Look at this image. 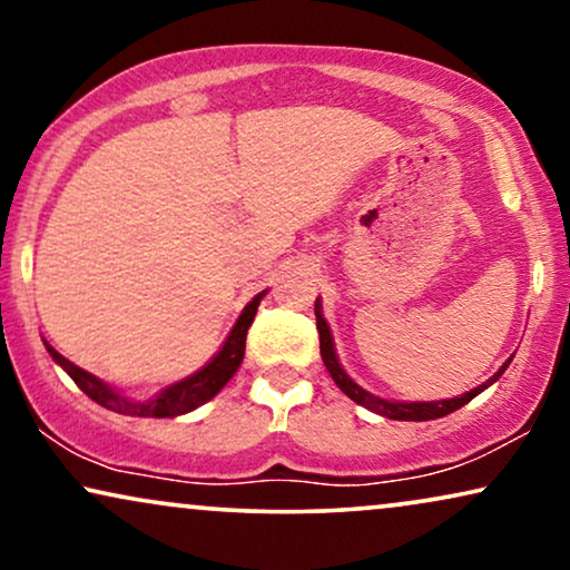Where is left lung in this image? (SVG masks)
<instances>
[{"label": "left lung", "instance_id": "1", "mask_svg": "<svg viewBox=\"0 0 570 570\" xmlns=\"http://www.w3.org/2000/svg\"><path fill=\"white\" fill-rule=\"evenodd\" d=\"M316 330H318V347H322V361L326 365V371H330V376L334 379V384H337L342 392H345L350 400L361 404V407L376 412V415H384L389 420H435V417H443V415H451V412L464 407L466 402H472L474 396H478L482 389H488L493 381H498L503 376V371L509 368L511 357L505 361L501 368H498L495 376H490L485 384H480L478 389H472V392H466L462 396H454V400H439V402H389V400H381V396H373L365 392L355 384L353 379L347 376L345 368H342L340 361H337V353H334V342H332V332H330V324L324 322L322 316V303L316 301Z\"/></svg>", "mask_w": 570, "mask_h": 570}]
</instances>
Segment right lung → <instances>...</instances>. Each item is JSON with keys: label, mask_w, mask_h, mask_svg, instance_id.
<instances>
[{"label": "right lung", "mask_w": 570, "mask_h": 570, "mask_svg": "<svg viewBox=\"0 0 570 570\" xmlns=\"http://www.w3.org/2000/svg\"><path fill=\"white\" fill-rule=\"evenodd\" d=\"M264 293L248 301V306L240 311L238 322L230 330L225 345L217 350V355L205 365V368H199L197 373H191V376L176 381V384L160 389V392L150 396V400H131V396H124L121 392H116L114 386H108L106 381H100L98 376H92V373L82 371L80 365L69 363L65 355H59L57 350L49 345V342H43V345L49 350L53 361H57L61 368L72 376L75 384L80 386L92 402H98L100 407L119 412V415H135V417H176V415H184V412L197 410L199 404H205L207 400H213V396L233 379V373L238 371L240 361H244L246 332L254 322L256 308H259V301L264 298Z\"/></svg>", "instance_id": "add662e5"}]
</instances>
